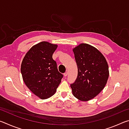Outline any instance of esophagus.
I'll return each mask as SVG.
<instances>
[{"mask_svg": "<svg viewBox=\"0 0 129 129\" xmlns=\"http://www.w3.org/2000/svg\"><path fill=\"white\" fill-rule=\"evenodd\" d=\"M68 73L67 72L64 73V77H67V76H68Z\"/></svg>", "mask_w": 129, "mask_h": 129, "instance_id": "1", "label": "esophagus"}]
</instances>
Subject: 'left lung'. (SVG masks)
Wrapping results in <instances>:
<instances>
[{"label": "left lung", "instance_id": "left-lung-1", "mask_svg": "<svg viewBox=\"0 0 129 129\" xmlns=\"http://www.w3.org/2000/svg\"><path fill=\"white\" fill-rule=\"evenodd\" d=\"M73 51L78 75L75 82L71 84L72 91L80 101H89L106 85L109 75L108 62L99 50L88 44H81Z\"/></svg>", "mask_w": 129, "mask_h": 129}]
</instances>
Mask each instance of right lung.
<instances>
[{
    "instance_id": "1",
    "label": "right lung",
    "mask_w": 129,
    "mask_h": 129,
    "mask_svg": "<svg viewBox=\"0 0 129 129\" xmlns=\"http://www.w3.org/2000/svg\"><path fill=\"white\" fill-rule=\"evenodd\" d=\"M57 45L42 41L34 45L24 57L21 73L25 84L35 95L47 99L56 93L63 75L52 58Z\"/></svg>"
}]
</instances>
